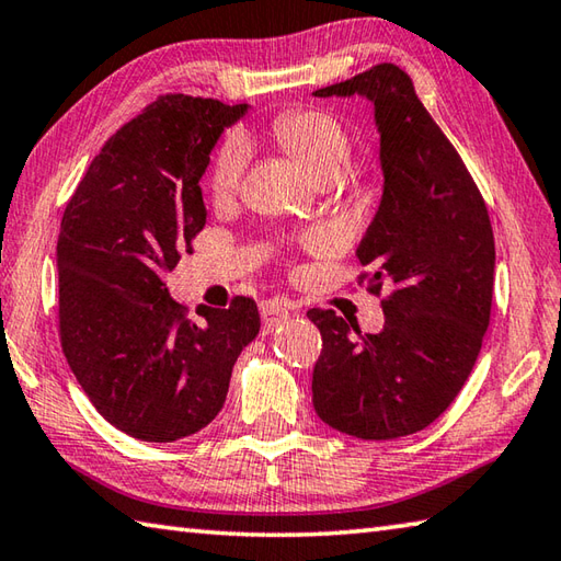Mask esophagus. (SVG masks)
Here are the masks:
<instances>
[{
	"instance_id": "obj_1",
	"label": "esophagus",
	"mask_w": 561,
	"mask_h": 561,
	"mask_svg": "<svg viewBox=\"0 0 561 561\" xmlns=\"http://www.w3.org/2000/svg\"><path fill=\"white\" fill-rule=\"evenodd\" d=\"M261 310V317H263V332L271 334L276 327H280L288 317L293 314L290 312V305L283 302V300H263L259 305Z\"/></svg>"
}]
</instances>
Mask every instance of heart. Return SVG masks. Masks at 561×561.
<instances>
[{
    "mask_svg": "<svg viewBox=\"0 0 561 561\" xmlns=\"http://www.w3.org/2000/svg\"><path fill=\"white\" fill-rule=\"evenodd\" d=\"M271 134L280 149L308 171L314 183L336 178L346 163L348 136L344 126L327 112H285L273 119ZM247 158V141L237 134L227 136V141L219 146L213 163V175H209L215 197H229L234 193L241 175H244Z\"/></svg>",
    "mask_w": 561,
    "mask_h": 561,
    "instance_id": "obj_1",
    "label": "heart"
}]
</instances>
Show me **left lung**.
Masks as SVG:
<instances>
[{
  "label": "left lung",
  "instance_id": "1",
  "mask_svg": "<svg viewBox=\"0 0 561 561\" xmlns=\"http://www.w3.org/2000/svg\"><path fill=\"white\" fill-rule=\"evenodd\" d=\"M312 94L374 104L383 195L356 256L368 268V290L390 288L378 334H362L334 310L308 312L322 334L312 405L327 425L358 439L415 435L459 396L489 330V209L393 62Z\"/></svg>",
  "mask_w": 561,
  "mask_h": 561
}]
</instances>
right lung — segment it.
<instances>
[{
    "label": "right lung",
    "mask_w": 561,
    "mask_h": 561,
    "mask_svg": "<svg viewBox=\"0 0 561 561\" xmlns=\"http://www.w3.org/2000/svg\"><path fill=\"white\" fill-rule=\"evenodd\" d=\"M249 104L165 94L124 124L62 213L56 249L60 344L84 396L116 430L175 442L217 417L231 371L261 330L234 298L190 322L165 288L207 209L199 181Z\"/></svg>",
    "instance_id": "obj_1"
}]
</instances>
